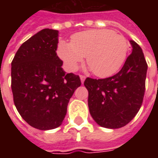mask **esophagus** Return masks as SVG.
Masks as SVG:
<instances>
[{"label":"esophagus","mask_w":158,"mask_h":158,"mask_svg":"<svg viewBox=\"0 0 158 158\" xmlns=\"http://www.w3.org/2000/svg\"><path fill=\"white\" fill-rule=\"evenodd\" d=\"M79 77H80V79H81V83H84V81H85V75H79Z\"/></svg>","instance_id":"obj_1"}]
</instances>
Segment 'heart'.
Instances as JSON below:
<instances>
[{
	"mask_svg": "<svg viewBox=\"0 0 158 158\" xmlns=\"http://www.w3.org/2000/svg\"><path fill=\"white\" fill-rule=\"evenodd\" d=\"M127 40L111 29H90L74 34L71 43L62 41L57 54L69 71H75L86 56L93 73L100 78L115 74L125 62Z\"/></svg>",
	"mask_w": 158,
	"mask_h": 158,
	"instance_id": "1",
	"label": "heart"
}]
</instances>
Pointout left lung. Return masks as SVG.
<instances>
[{
  "instance_id": "8db88e82",
  "label": "left lung",
  "mask_w": 158,
  "mask_h": 158,
  "mask_svg": "<svg viewBox=\"0 0 158 158\" xmlns=\"http://www.w3.org/2000/svg\"><path fill=\"white\" fill-rule=\"evenodd\" d=\"M132 53L118 73L106 79L86 78L89 113L100 126L118 129L139 112L146 89L147 63L140 46L130 40Z\"/></svg>"
}]
</instances>
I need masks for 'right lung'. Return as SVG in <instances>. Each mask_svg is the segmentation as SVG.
<instances>
[{"label": "right lung", "mask_w": 158, "mask_h": 158, "mask_svg": "<svg viewBox=\"0 0 158 158\" xmlns=\"http://www.w3.org/2000/svg\"><path fill=\"white\" fill-rule=\"evenodd\" d=\"M57 37V30L42 29L23 43L12 62L16 108L29 125L40 130L62 124L69 100L81 85L79 75L62 70Z\"/></svg>", "instance_id": "right-lung-1"}]
</instances>
